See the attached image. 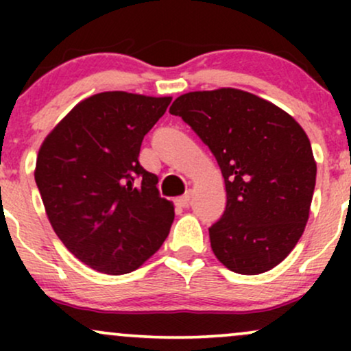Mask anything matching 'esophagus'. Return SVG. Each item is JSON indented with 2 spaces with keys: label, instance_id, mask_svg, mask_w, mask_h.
Masks as SVG:
<instances>
[{
  "label": "esophagus",
  "instance_id": "esophagus-1",
  "mask_svg": "<svg viewBox=\"0 0 351 351\" xmlns=\"http://www.w3.org/2000/svg\"><path fill=\"white\" fill-rule=\"evenodd\" d=\"M189 199H191V191H186L183 196H180V198H176L175 203H176V206L186 208L188 204H189Z\"/></svg>",
  "mask_w": 351,
  "mask_h": 351
}]
</instances>
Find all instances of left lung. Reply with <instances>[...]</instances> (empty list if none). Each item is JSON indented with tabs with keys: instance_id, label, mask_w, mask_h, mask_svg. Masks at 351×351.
I'll return each mask as SVG.
<instances>
[{
	"instance_id": "obj_1",
	"label": "left lung",
	"mask_w": 351,
	"mask_h": 351,
	"mask_svg": "<svg viewBox=\"0 0 351 351\" xmlns=\"http://www.w3.org/2000/svg\"><path fill=\"white\" fill-rule=\"evenodd\" d=\"M178 115L216 156L226 211L209 228L211 249L229 271L256 276L280 264L308 221L317 163L299 122L232 87L180 95Z\"/></svg>"
}]
</instances>
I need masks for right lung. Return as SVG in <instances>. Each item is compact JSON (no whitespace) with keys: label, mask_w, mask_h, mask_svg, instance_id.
Instances as JSON below:
<instances>
[{"label":"right lung","mask_w":351,"mask_h":351,"mask_svg":"<svg viewBox=\"0 0 351 351\" xmlns=\"http://www.w3.org/2000/svg\"><path fill=\"white\" fill-rule=\"evenodd\" d=\"M171 97L100 92L79 102L39 148L34 180L52 229L94 271L122 276L162 247L175 219L158 178L138 163Z\"/></svg>","instance_id":"1"}]
</instances>
